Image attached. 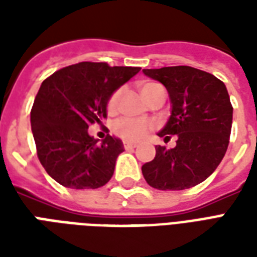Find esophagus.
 I'll return each mask as SVG.
<instances>
[{
    "instance_id": "obj_1",
    "label": "esophagus",
    "mask_w": 257,
    "mask_h": 257,
    "mask_svg": "<svg viewBox=\"0 0 257 257\" xmlns=\"http://www.w3.org/2000/svg\"><path fill=\"white\" fill-rule=\"evenodd\" d=\"M136 143H132V142H123V147L126 149V150H131V149H135L136 147Z\"/></svg>"
}]
</instances>
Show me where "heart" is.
<instances>
[{
	"label": "heart",
	"instance_id": "obj_1",
	"mask_svg": "<svg viewBox=\"0 0 257 257\" xmlns=\"http://www.w3.org/2000/svg\"><path fill=\"white\" fill-rule=\"evenodd\" d=\"M161 86V85L154 84V82H147V84H143L140 86V92H142V96L147 100V97L150 96V93L153 90ZM123 89L119 88L115 92H112V95L110 96L108 99V104H107V108H108V112H115L118 110V104H119V99H121V95H122ZM151 128V123L147 122V121H143V119H135V118H123L121 121H118L117 125H115V134L122 138L123 140H129V142H136V140L142 139Z\"/></svg>",
	"mask_w": 257,
	"mask_h": 257
}]
</instances>
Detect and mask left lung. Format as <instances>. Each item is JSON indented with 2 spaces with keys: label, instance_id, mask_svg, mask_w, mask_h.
<instances>
[{
  "label": "left lung",
  "instance_id": "obj_1",
  "mask_svg": "<svg viewBox=\"0 0 257 257\" xmlns=\"http://www.w3.org/2000/svg\"><path fill=\"white\" fill-rule=\"evenodd\" d=\"M161 82L171 100V115L160 138L176 135V146H157L156 157L142 167L146 182L157 190H184L215 172L228 147L232 107L226 85L215 75L190 67L145 68Z\"/></svg>",
  "mask_w": 257,
  "mask_h": 257
}]
</instances>
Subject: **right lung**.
Listing matches in <instances>:
<instances>
[{
  "label": "right lung",
  "instance_id": "right-lung-1",
  "mask_svg": "<svg viewBox=\"0 0 257 257\" xmlns=\"http://www.w3.org/2000/svg\"><path fill=\"white\" fill-rule=\"evenodd\" d=\"M139 71L140 67L81 62L42 82L31 108V131L40 162L59 184L99 189L111 179L122 140L107 135L99 143L88 128L101 123L112 92Z\"/></svg>",
  "mask_w": 257,
  "mask_h": 257
}]
</instances>
